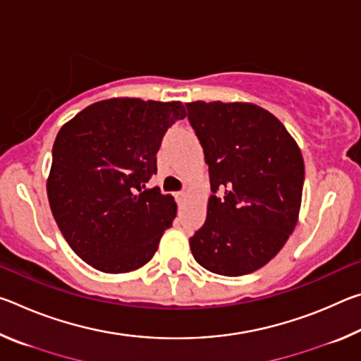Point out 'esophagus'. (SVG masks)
<instances>
[{
    "mask_svg": "<svg viewBox=\"0 0 361 361\" xmlns=\"http://www.w3.org/2000/svg\"><path fill=\"white\" fill-rule=\"evenodd\" d=\"M186 192L185 191H181V192H176L175 194V197H176V200H178V202H183V200H185L186 199Z\"/></svg>",
    "mask_w": 361,
    "mask_h": 361,
    "instance_id": "34e87169",
    "label": "esophagus"
}]
</instances>
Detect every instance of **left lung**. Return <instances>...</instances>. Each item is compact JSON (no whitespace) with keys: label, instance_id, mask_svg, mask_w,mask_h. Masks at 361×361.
<instances>
[{"label":"left lung","instance_id":"obj_1","mask_svg":"<svg viewBox=\"0 0 361 361\" xmlns=\"http://www.w3.org/2000/svg\"><path fill=\"white\" fill-rule=\"evenodd\" d=\"M186 109L213 192L204 226L189 239L192 256L219 276L252 274L282 250L298 223L301 149L276 116L253 103L192 102Z\"/></svg>","mask_w":361,"mask_h":361}]
</instances>
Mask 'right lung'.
Masks as SVG:
<instances>
[{"mask_svg": "<svg viewBox=\"0 0 361 361\" xmlns=\"http://www.w3.org/2000/svg\"><path fill=\"white\" fill-rule=\"evenodd\" d=\"M185 116L181 102L121 97L92 103L59 130L49 205L73 252L97 271H137L172 226L175 199L146 183L164 133Z\"/></svg>", "mask_w": 361, "mask_h": 361, "instance_id": "1", "label": "right lung"}]
</instances>
